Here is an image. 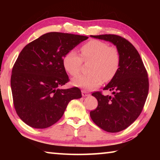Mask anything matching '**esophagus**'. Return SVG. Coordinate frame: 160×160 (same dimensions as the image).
<instances>
[{
    "label": "esophagus",
    "mask_w": 160,
    "mask_h": 160,
    "mask_svg": "<svg viewBox=\"0 0 160 160\" xmlns=\"http://www.w3.org/2000/svg\"><path fill=\"white\" fill-rule=\"evenodd\" d=\"M89 94L88 92H87L86 91H84V90H82V97H88V96H89Z\"/></svg>",
    "instance_id": "esophagus-1"
}]
</instances>
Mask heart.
Here are the masks:
<instances>
[{
	"mask_svg": "<svg viewBox=\"0 0 160 160\" xmlns=\"http://www.w3.org/2000/svg\"><path fill=\"white\" fill-rule=\"evenodd\" d=\"M81 57L75 51L63 56V66L71 76L79 73L83 61H92L90 66V74L80 75L72 80L75 87L92 90L101 85L102 80L107 82L114 78L120 67L121 55L115 47H109L106 42L91 40L80 48Z\"/></svg>",
	"mask_w": 160,
	"mask_h": 160,
	"instance_id": "b5f03b06",
	"label": "heart"
}]
</instances>
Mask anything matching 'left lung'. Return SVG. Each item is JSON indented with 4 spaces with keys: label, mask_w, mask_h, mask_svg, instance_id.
Instances as JSON below:
<instances>
[{
    "label": "left lung",
    "mask_w": 160,
    "mask_h": 160,
    "mask_svg": "<svg viewBox=\"0 0 160 160\" xmlns=\"http://www.w3.org/2000/svg\"><path fill=\"white\" fill-rule=\"evenodd\" d=\"M90 37L112 43L120 52L117 73L103 89L112 91V95L104 96L100 92L92 94L98 106L90 113L100 128L117 132L128 128L141 113L148 94V73L140 54L128 40L115 34Z\"/></svg>",
    "instance_id": "obj_1"
}]
</instances>
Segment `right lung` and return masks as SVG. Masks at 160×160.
Wrapping results in <instances>:
<instances>
[{"mask_svg": "<svg viewBox=\"0 0 160 160\" xmlns=\"http://www.w3.org/2000/svg\"><path fill=\"white\" fill-rule=\"evenodd\" d=\"M88 37L48 32L26 45L12 68L10 85L16 112L27 125L46 128L63 115L68 103L80 99L79 88L61 89L69 81L63 56Z\"/></svg>", "mask_w": 160, "mask_h": 160, "instance_id": "right-lung-1", "label": "right lung"}]
</instances>
